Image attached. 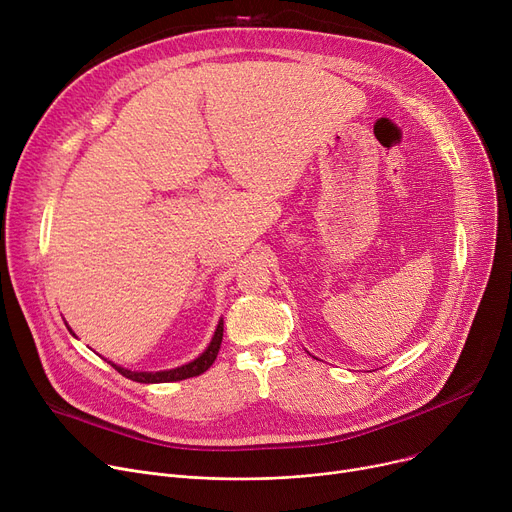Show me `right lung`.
I'll list each match as a JSON object with an SVG mask.
<instances>
[{
	"label": "right lung",
	"instance_id": "obj_1",
	"mask_svg": "<svg viewBox=\"0 0 512 512\" xmlns=\"http://www.w3.org/2000/svg\"><path fill=\"white\" fill-rule=\"evenodd\" d=\"M222 336H224V321H220L218 324V330H215L207 351L195 359L193 363L188 365H182V367H176V369H170V371H130V369H124V367H118L112 363V367L122 373L124 378L132 380V382H139V384H164V382H180V380H186V378H195V375H201L203 371H207L215 357H218L220 353V344H222Z\"/></svg>",
	"mask_w": 512,
	"mask_h": 512
}]
</instances>
